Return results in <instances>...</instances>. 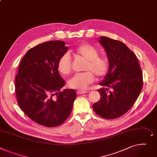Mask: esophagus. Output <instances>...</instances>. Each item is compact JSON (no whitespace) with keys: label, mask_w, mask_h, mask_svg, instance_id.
<instances>
[{"label":"esophagus","mask_w":157,"mask_h":157,"mask_svg":"<svg viewBox=\"0 0 157 157\" xmlns=\"http://www.w3.org/2000/svg\"><path fill=\"white\" fill-rule=\"evenodd\" d=\"M88 91L87 90H78L77 91V94H86L87 93Z\"/></svg>","instance_id":"1"}]
</instances>
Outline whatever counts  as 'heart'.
I'll use <instances>...</instances> for the list:
<instances>
[{
  "mask_svg": "<svg viewBox=\"0 0 157 157\" xmlns=\"http://www.w3.org/2000/svg\"><path fill=\"white\" fill-rule=\"evenodd\" d=\"M75 51L77 54L87 61L85 70L89 71L76 73L69 79L68 86L72 89L84 90L94 80V72L98 77H103L106 74L109 69V62L106 58L98 56V51L94 46L89 44H84L78 46ZM58 68L63 75H68L70 73L71 61L68 52L64 53L60 58Z\"/></svg>",
  "mask_w": 157,
  "mask_h": 157,
  "instance_id": "obj_1",
  "label": "heart"
}]
</instances>
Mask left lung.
<instances>
[{"label":"left lung","instance_id":"1","mask_svg":"<svg viewBox=\"0 0 157 157\" xmlns=\"http://www.w3.org/2000/svg\"><path fill=\"white\" fill-rule=\"evenodd\" d=\"M99 43L106 53L108 72L99 85V101L93 105L100 117L114 119L134 105L143 87V74L135 54L119 40L100 36Z\"/></svg>","mask_w":157,"mask_h":157}]
</instances>
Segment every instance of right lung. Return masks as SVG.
I'll return each mask as SVG.
<instances>
[{"mask_svg":"<svg viewBox=\"0 0 157 157\" xmlns=\"http://www.w3.org/2000/svg\"><path fill=\"white\" fill-rule=\"evenodd\" d=\"M66 43L53 40L30 49L22 58L15 79L18 105L35 122L53 127L68 118L77 98L75 90L64 89L59 59L68 51Z\"/></svg>","mask_w":157,"mask_h":157,"instance_id":"add662e5","label":"right lung"}]
</instances>
